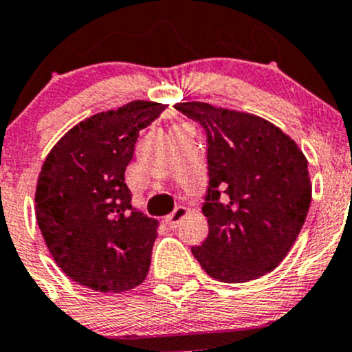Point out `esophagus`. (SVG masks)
I'll list each match as a JSON object with an SVG mask.
<instances>
[{"mask_svg":"<svg viewBox=\"0 0 352 352\" xmlns=\"http://www.w3.org/2000/svg\"><path fill=\"white\" fill-rule=\"evenodd\" d=\"M186 213H188V210L184 208V206H176V208L173 210L168 217H166V226H168L169 229H176L177 223H179L181 220L186 217Z\"/></svg>","mask_w":352,"mask_h":352,"instance_id":"1","label":"esophagus"}]
</instances>
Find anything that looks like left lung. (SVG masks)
Returning a JSON list of instances; mask_svg holds the SVG:
<instances>
[{
	"instance_id": "obj_1",
	"label": "left lung",
	"mask_w": 352,
	"mask_h": 352,
	"mask_svg": "<svg viewBox=\"0 0 352 352\" xmlns=\"http://www.w3.org/2000/svg\"><path fill=\"white\" fill-rule=\"evenodd\" d=\"M206 135L203 213L208 235L191 252L223 283H245L273 271L298 237L310 208L309 164L273 123L191 101L176 104Z\"/></svg>"
}]
</instances>
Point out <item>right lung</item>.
<instances>
[{
  "mask_svg": "<svg viewBox=\"0 0 352 352\" xmlns=\"http://www.w3.org/2000/svg\"><path fill=\"white\" fill-rule=\"evenodd\" d=\"M166 108L137 100L93 115L47 155L35 215L50 254L76 283L120 293L146 280L159 222L132 205L125 169L140 130Z\"/></svg>",
  "mask_w": 352,
  "mask_h": 352,
  "instance_id": "obj_1",
  "label": "right lung"
}]
</instances>
